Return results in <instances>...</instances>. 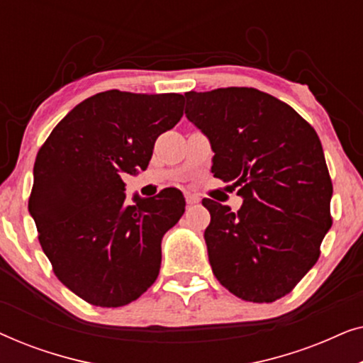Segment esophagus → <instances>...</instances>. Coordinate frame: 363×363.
<instances>
[{"instance_id":"obj_1","label":"esophagus","mask_w":363,"mask_h":363,"mask_svg":"<svg viewBox=\"0 0 363 363\" xmlns=\"http://www.w3.org/2000/svg\"><path fill=\"white\" fill-rule=\"evenodd\" d=\"M185 198H186L188 205H195V203L200 201V198H198L196 195H193V193H185Z\"/></svg>"}]
</instances>
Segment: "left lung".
<instances>
[{
	"label": "left lung",
	"instance_id": "left-lung-1",
	"mask_svg": "<svg viewBox=\"0 0 363 363\" xmlns=\"http://www.w3.org/2000/svg\"><path fill=\"white\" fill-rule=\"evenodd\" d=\"M188 121L215 152L211 172L235 182L242 206L205 198L213 274L231 294L274 302L320 256L332 226V180L314 127L291 106L252 87L186 92Z\"/></svg>",
	"mask_w": 363,
	"mask_h": 363
}]
</instances>
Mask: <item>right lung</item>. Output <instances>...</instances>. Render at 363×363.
I'll return each instance as SVG.
<instances>
[{"label": "right lung", "instance_id": "1", "mask_svg": "<svg viewBox=\"0 0 363 363\" xmlns=\"http://www.w3.org/2000/svg\"><path fill=\"white\" fill-rule=\"evenodd\" d=\"M182 116V94L113 89L74 107L39 148L28 201L38 240L57 279L89 304H130L160 272L162 238L185 198L165 188L128 205L122 177L145 170Z\"/></svg>", "mask_w": 363, "mask_h": 363}]
</instances>
